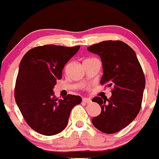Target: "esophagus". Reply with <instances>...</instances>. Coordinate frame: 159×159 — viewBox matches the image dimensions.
<instances>
[{
  "label": "esophagus",
  "mask_w": 159,
  "mask_h": 159,
  "mask_svg": "<svg viewBox=\"0 0 159 159\" xmlns=\"http://www.w3.org/2000/svg\"><path fill=\"white\" fill-rule=\"evenodd\" d=\"M83 102H87V103H90L92 102V99H89V98H83Z\"/></svg>",
  "instance_id": "obj_1"
}]
</instances>
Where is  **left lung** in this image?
I'll list each match as a JSON object with an SVG mask.
<instances>
[{"label": "left lung", "mask_w": 159, "mask_h": 159, "mask_svg": "<svg viewBox=\"0 0 159 159\" xmlns=\"http://www.w3.org/2000/svg\"><path fill=\"white\" fill-rule=\"evenodd\" d=\"M101 58L103 74L101 84L112 87L110 99L94 97L101 113L92 119L94 127L106 134L126 127L141 108L146 80L134 51L119 40H106L88 48Z\"/></svg>", "instance_id": "1"}]
</instances>
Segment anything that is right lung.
<instances>
[{"label":"right lung","instance_id":"obj_1","mask_svg":"<svg viewBox=\"0 0 159 159\" xmlns=\"http://www.w3.org/2000/svg\"><path fill=\"white\" fill-rule=\"evenodd\" d=\"M80 46H38L29 50L20 63L15 87V99L29 127L43 135L62 131L71 111L82 101L80 96H55L53 88L68 60Z\"/></svg>","mask_w":159,"mask_h":159}]
</instances>
